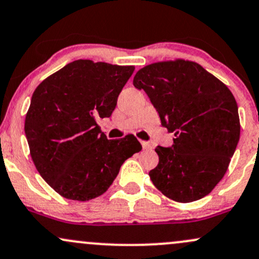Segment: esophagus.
<instances>
[{
    "label": "esophagus",
    "mask_w": 259,
    "mask_h": 259,
    "mask_svg": "<svg viewBox=\"0 0 259 259\" xmlns=\"http://www.w3.org/2000/svg\"><path fill=\"white\" fill-rule=\"evenodd\" d=\"M141 145H143V149L144 150H151L152 149L151 144L147 143V141H141Z\"/></svg>",
    "instance_id": "1"
}]
</instances>
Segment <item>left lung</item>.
I'll return each mask as SVG.
<instances>
[{"mask_svg":"<svg viewBox=\"0 0 259 259\" xmlns=\"http://www.w3.org/2000/svg\"><path fill=\"white\" fill-rule=\"evenodd\" d=\"M134 86L144 90L175 133L171 147L157 146L152 183L167 198L190 203L208 195L223 180L240 140L234 95L220 79L193 61L147 65L136 72Z\"/></svg>","mask_w":259,"mask_h":259,"instance_id":"8db88e82","label":"left lung"}]
</instances>
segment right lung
<instances>
[{
  "instance_id": "add662e5",
  "label": "right lung",
  "mask_w": 259,
  "mask_h": 259,
  "mask_svg": "<svg viewBox=\"0 0 259 259\" xmlns=\"http://www.w3.org/2000/svg\"><path fill=\"white\" fill-rule=\"evenodd\" d=\"M134 66L76 60L34 91L24 132L36 169L55 192L86 201L112 186L125 160L141 150L134 135L108 140L109 118Z\"/></svg>"
}]
</instances>
